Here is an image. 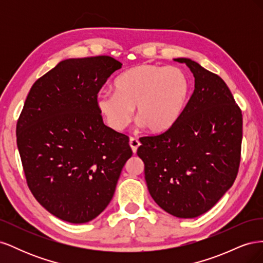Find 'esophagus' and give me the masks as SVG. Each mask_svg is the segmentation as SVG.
<instances>
[{
	"label": "esophagus",
	"mask_w": 263,
	"mask_h": 263,
	"mask_svg": "<svg viewBox=\"0 0 263 263\" xmlns=\"http://www.w3.org/2000/svg\"><path fill=\"white\" fill-rule=\"evenodd\" d=\"M129 146H130L132 150H133V153H134V154H136V153H137V149H138V147L140 146V141H139L137 138H134V137H132V138L129 139Z\"/></svg>",
	"instance_id": "1"
}]
</instances>
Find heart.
<instances>
[{
  "mask_svg": "<svg viewBox=\"0 0 263 263\" xmlns=\"http://www.w3.org/2000/svg\"><path fill=\"white\" fill-rule=\"evenodd\" d=\"M115 90L101 91L97 97V107L110 128L123 130L130 123L135 107L137 119L147 132L161 134L180 118L187 102L190 82L180 68L142 63L119 76Z\"/></svg>",
  "mask_w": 263,
  "mask_h": 263,
  "instance_id": "b5f03b06",
  "label": "heart"
}]
</instances>
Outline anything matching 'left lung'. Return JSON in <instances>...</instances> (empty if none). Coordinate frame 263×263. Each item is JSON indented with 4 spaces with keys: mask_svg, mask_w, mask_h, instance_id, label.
<instances>
[{
    "mask_svg": "<svg viewBox=\"0 0 263 263\" xmlns=\"http://www.w3.org/2000/svg\"><path fill=\"white\" fill-rule=\"evenodd\" d=\"M194 91L170 129L141 137L137 155L145 163L149 193L179 218L210 211L234 184L240 163L242 114L217 74L187 58Z\"/></svg>",
    "mask_w": 263,
    "mask_h": 263,
    "instance_id": "left-lung-1",
    "label": "left lung"
}]
</instances>
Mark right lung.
I'll return each mask as SVG.
<instances>
[{"label": "right lung", "instance_id": "1", "mask_svg": "<svg viewBox=\"0 0 263 263\" xmlns=\"http://www.w3.org/2000/svg\"><path fill=\"white\" fill-rule=\"evenodd\" d=\"M122 63L109 55L67 59L33 84L16 126L27 185L49 213L72 224L94 219L132 157L129 138L103 123L101 87Z\"/></svg>", "mask_w": 263, "mask_h": 263}]
</instances>
